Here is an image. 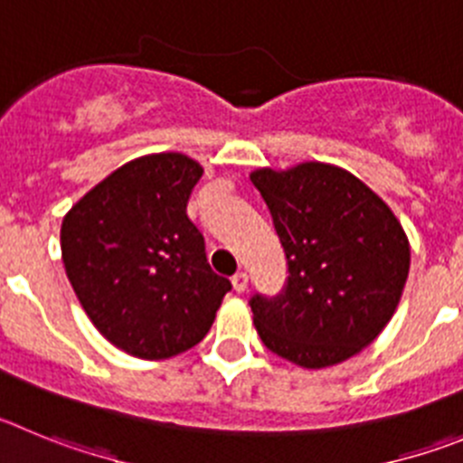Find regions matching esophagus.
I'll return each mask as SVG.
<instances>
[{
  "label": "esophagus",
  "mask_w": 463,
  "mask_h": 463,
  "mask_svg": "<svg viewBox=\"0 0 463 463\" xmlns=\"http://www.w3.org/2000/svg\"><path fill=\"white\" fill-rule=\"evenodd\" d=\"M232 288H235L237 293H244V290L249 288V277H247V272H237L235 277H232Z\"/></svg>",
  "instance_id": "1"
}]
</instances>
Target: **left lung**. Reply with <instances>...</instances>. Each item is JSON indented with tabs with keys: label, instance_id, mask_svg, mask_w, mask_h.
Returning <instances> with one entry per match:
<instances>
[{
	"label": "left lung",
	"instance_id": "8db88e82",
	"mask_svg": "<svg viewBox=\"0 0 463 463\" xmlns=\"http://www.w3.org/2000/svg\"><path fill=\"white\" fill-rule=\"evenodd\" d=\"M251 182L288 262L279 295L249 299L262 344L304 369L357 355L394 316L411 247L392 210L348 170L307 161Z\"/></svg>",
	"mask_w": 463,
	"mask_h": 463
}]
</instances>
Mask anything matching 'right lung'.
Segmentation results:
<instances>
[{
    "label": "right lung",
    "mask_w": 463,
    "mask_h": 463,
    "mask_svg": "<svg viewBox=\"0 0 463 463\" xmlns=\"http://www.w3.org/2000/svg\"><path fill=\"white\" fill-rule=\"evenodd\" d=\"M203 165L180 152L133 159L61 222V260L82 309L112 345L165 360L210 332L232 288L186 214Z\"/></svg>",
    "instance_id": "add662e5"
}]
</instances>
